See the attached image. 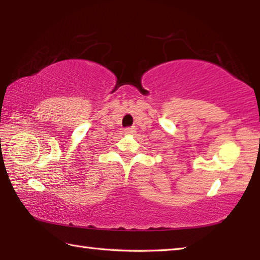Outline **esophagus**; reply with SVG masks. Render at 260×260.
<instances>
[{
    "label": "esophagus",
    "mask_w": 260,
    "mask_h": 260,
    "mask_svg": "<svg viewBox=\"0 0 260 260\" xmlns=\"http://www.w3.org/2000/svg\"><path fill=\"white\" fill-rule=\"evenodd\" d=\"M134 133H135L134 127H127V128H125V134H134Z\"/></svg>",
    "instance_id": "obj_1"
}]
</instances>
